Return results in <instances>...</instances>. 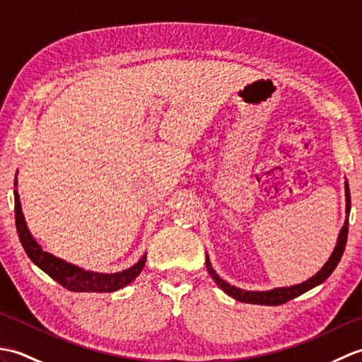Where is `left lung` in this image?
Wrapping results in <instances>:
<instances>
[{
	"label": "left lung",
	"mask_w": 362,
	"mask_h": 362,
	"mask_svg": "<svg viewBox=\"0 0 362 362\" xmlns=\"http://www.w3.org/2000/svg\"><path fill=\"white\" fill-rule=\"evenodd\" d=\"M345 197H347V219L344 222V227L339 233V238H337V245L334 247V252L332 253V257L325 263V266L320 269V271L311 276L310 280H306L300 284H296V286H291V288H276L272 291H267V292H253V291H243V289H238L235 286H230L228 283H226L224 280L218 276V274L213 271V267L210 264V258L206 255L205 258V264L206 269H209L210 275L213 276V280L216 281L218 286L228 294L230 297H233L236 300H240V302L244 303H253V305H269V306H275V305H283L289 302V300L296 298L298 296H302L303 292L313 289L314 286H317V284L324 283L332 272L336 269L337 263L341 261V257L344 253L345 249V244H347V235H349V213H350V189H349V183L345 182Z\"/></svg>",
	"instance_id": "obj_1"
}]
</instances>
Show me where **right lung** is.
<instances>
[{
    "label": "right lung",
    "instance_id": "1",
    "mask_svg": "<svg viewBox=\"0 0 362 362\" xmlns=\"http://www.w3.org/2000/svg\"><path fill=\"white\" fill-rule=\"evenodd\" d=\"M15 187H17V179H15ZM15 224H17V232L23 249L28 253V257L35 266L42 269L45 274H48L52 280H56L64 288L73 292H113L121 288L127 286L130 281H134L138 274L143 271L146 263V255L138 261L135 266L124 272L118 274H95L83 271V269L76 267L70 263L52 257L51 253L43 252L40 245L35 243L33 235L29 233L26 227L25 218H23L21 204L17 189H15Z\"/></svg>",
    "mask_w": 362,
    "mask_h": 362
}]
</instances>
